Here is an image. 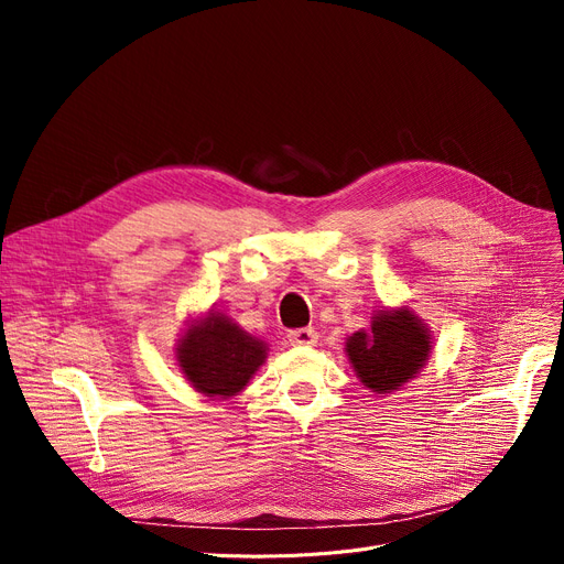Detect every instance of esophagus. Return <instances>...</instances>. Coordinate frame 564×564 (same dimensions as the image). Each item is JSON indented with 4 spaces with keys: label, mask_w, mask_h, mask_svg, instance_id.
I'll use <instances>...</instances> for the list:
<instances>
[{
    "label": "esophagus",
    "mask_w": 564,
    "mask_h": 564,
    "mask_svg": "<svg viewBox=\"0 0 564 564\" xmlns=\"http://www.w3.org/2000/svg\"><path fill=\"white\" fill-rule=\"evenodd\" d=\"M288 340L292 345H300V347H313L317 343V332L306 327V329H294L288 334Z\"/></svg>",
    "instance_id": "obj_1"
}]
</instances>
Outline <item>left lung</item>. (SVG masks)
Listing matches in <instances>:
<instances>
[{
    "label": "left lung",
    "mask_w": 564,
    "mask_h": 564,
    "mask_svg": "<svg viewBox=\"0 0 564 564\" xmlns=\"http://www.w3.org/2000/svg\"><path fill=\"white\" fill-rule=\"evenodd\" d=\"M345 354L368 391L389 395L430 364L432 334L409 306H383L372 313L368 329L347 336Z\"/></svg>",
    "instance_id": "left-lung-1"
}]
</instances>
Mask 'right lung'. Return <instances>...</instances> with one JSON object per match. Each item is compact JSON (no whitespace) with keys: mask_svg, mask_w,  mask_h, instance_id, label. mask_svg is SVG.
Instances as JSON below:
<instances>
[{"mask_svg":"<svg viewBox=\"0 0 564 564\" xmlns=\"http://www.w3.org/2000/svg\"><path fill=\"white\" fill-rule=\"evenodd\" d=\"M173 349V359L194 391L228 400L249 387L251 377L267 361L270 345L213 306L187 319V329Z\"/></svg>","mask_w":564,"mask_h":564,"instance_id":"1","label":"right lung"}]
</instances>
